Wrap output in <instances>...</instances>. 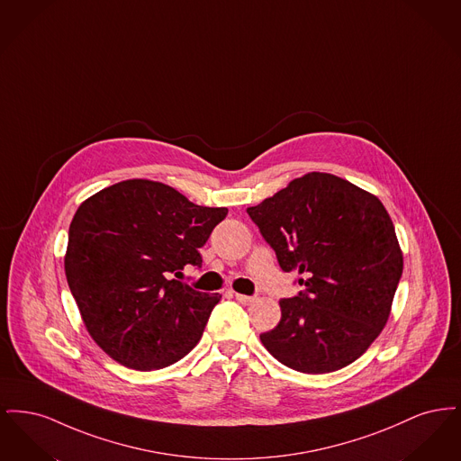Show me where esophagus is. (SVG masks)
Wrapping results in <instances>:
<instances>
[{
    "instance_id": "34e87169",
    "label": "esophagus",
    "mask_w": 461,
    "mask_h": 461,
    "mask_svg": "<svg viewBox=\"0 0 461 461\" xmlns=\"http://www.w3.org/2000/svg\"><path fill=\"white\" fill-rule=\"evenodd\" d=\"M235 299L239 301V303H241V304H252L258 297L256 295H243V294H235Z\"/></svg>"
}]
</instances>
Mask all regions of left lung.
Segmentation results:
<instances>
[{"label": "left lung", "mask_w": 461, "mask_h": 461, "mask_svg": "<svg viewBox=\"0 0 461 461\" xmlns=\"http://www.w3.org/2000/svg\"><path fill=\"white\" fill-rule=\"evenodd\" d=\"M247 214L303 286L280 301L282 320L261 333L264 348L297 372L351 365L385 327L402 275L382 202L339 176L309 173Z\"/></svg>", "instance_id": "obj_1"}]
</instances>
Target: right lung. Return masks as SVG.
I'll return each instance as SVG.
<instances>
[{
    "instance_id": "obj_1",
    "label": "right lung",
    "mask_w": 461,
    "mask_h": 461,
    "mask_svg": "<svg viewBox=\"0 0 461 461\" xmlns=\"http://www.w3.org/2000/svg\"><path fill=\"white\" fill-rule=\"evenodd\" d=\"M175 188L128 179L83 202L68 228L66 275L93 340L121 365L150 372L192 351L220 303L175 280L226 218Z\"/></svg>"
}]
</instances>
